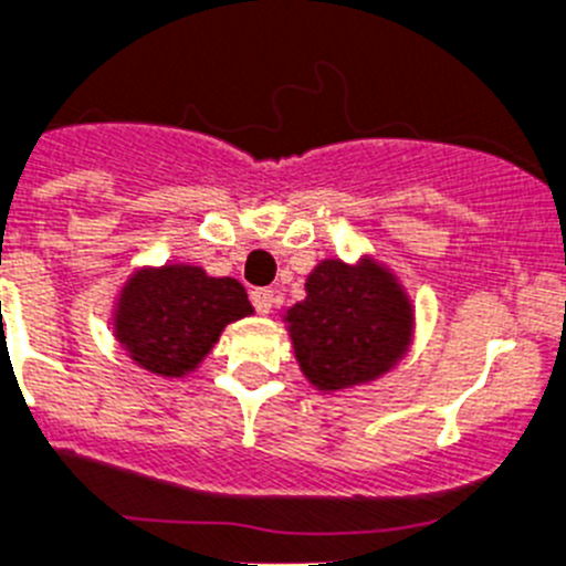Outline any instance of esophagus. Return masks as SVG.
Returning <instances> with one entry per match:
<instances>
[{"label":"esophagus","mask_w":566,"mask_h":566,"mask_svg":"<svg viewBox=\"0 0 566 566\" xmlns=\"http://www.w3.org/2000/svg\"><path fill=\"white\" fill-rule=\"evenodd\" d=\"M273 301H276L273 290H268V287H253L251 290V304H253V310H256L259 315L271 313Z\"/></svg>","instance_id":"obj_1"}]
</instances>
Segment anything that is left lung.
<instances>
[{"label": "left lung", "mask_w": 566, "mask_h": 566, "mask_svg": "<svg viewBox=\"0 0 566 566\" xmlns=\"http://www.w3.org/2000/svg\"><path fill=\"white\" fill-rule=\"evenodd\" d=\"M307 298L284 315L295 360L318 390L382 377L408 355L413 307L394 273L374 259H324L307 276Z\"/></svg>", "instance_id": "1"}]
</instances>
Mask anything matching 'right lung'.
Wrapping results in <instances>:
<instances>
[{
	"label": "right lung",
	"mask_w": 566,
	"mask_h": 566,
	"mask_svg": "<svg viewBox=\"0 0 566 566\" xmlns=\"http://www.w3.org/2000/svg\"><path fill=\"white\" fill-rule=\"evenodd\" d=\"M253 307L231 276H206L195 265L142 268L119 290L114 335L130 360L156 377L195 371L220 332Z\"/></svg>",
	"instance_id": "obj_1"
}]
</instances>
